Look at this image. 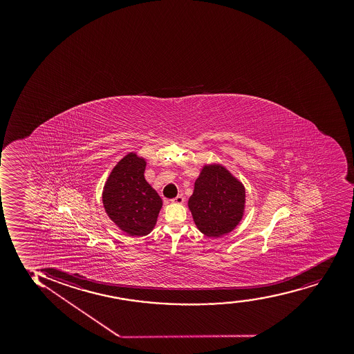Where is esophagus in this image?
<instances>
[{
	"mask_svg": "<svg viewBox=\"0 0 354 354\" xmlns=\"http://www.w3.org/2000/svg\"><path fill=\"white\" fill-rule=\"evenodd\" d=\"M171 203H184V197L182 195L176 196L175 198L171 199Z\"/></svg>",
	"mask_w": 354,
	"mask_h": 354,
	"instance_id": "34e87169",
	"label": "esophagus"
}]
</instances>
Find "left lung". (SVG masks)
Segmentation results:
<instances>
[{
	"instance_id": "1",
	"label": "left lung",
	"mask_w": 354,
	"mask_h": 354,
	"mask_svg": "<svg viewBox=\"0 0 354 354\" xmlns=\"http://www.w3.org/2000/svg\"><path fill=\"white\" fill-rule=\"evenodd\" d=\"M244 204L243 184L221 164L204 165L187 202L196 227L209 237L232 232L243 217Z\"/></svg>"
}]
</instances>
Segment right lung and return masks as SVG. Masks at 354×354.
<instances>
[{"label": "right lung", "instance_id": "right-lung-1", "mask_svg": "<svg viewBox=\"0 0 354 354\" xmlns=\"http://www.w3.org/2000/svg\"><path fill=\"white\" fill-rule=\"evenodd\" d=\"M147 160L130 152L111 171L102 192L106 214L115 225L133 237L152 232L162 201L144 177Z\"/></svg>", "mask_w": 354, "mask_h": 354}]
</instances>
